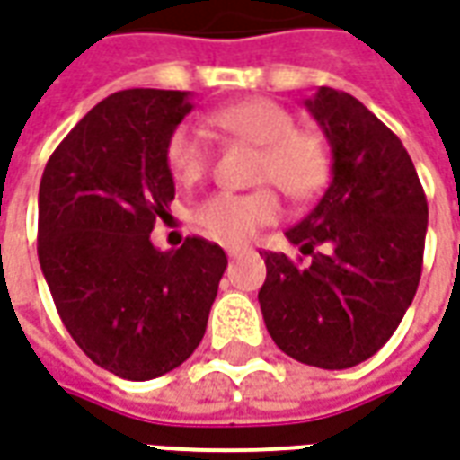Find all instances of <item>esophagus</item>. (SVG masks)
<instances>
[{"label": "esophagus", "instance_id": "34e87169", "mask_svg": "<svg viewBox=\"0 0 460 460\" xmlns=\"http://www.w3.org/2000/svg\"><path fill=\"white\" fill-rule=\"evenodd\" d=\"M226 253H229V259H236V256H241V253H246V249H243V246H229Z\"/></svg>", "mask_w": 460, "mask_h": 460}]
</instances>
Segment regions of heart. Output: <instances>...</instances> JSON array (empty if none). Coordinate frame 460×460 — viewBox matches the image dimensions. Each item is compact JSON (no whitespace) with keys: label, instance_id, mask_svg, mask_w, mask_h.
<instances>
[{"label":"heart","instance_id":"obj_1","mask_svg":"<svg viewBox=\"0 0 460 460\" xmlns=\"http://www.w3.org/2000/svg\"><path fill=\"white\" fill-rule=\"evenodd\" d=\"M211 121L259 149L253 184L276 186L284 197L306 201L329 181V141L316 129H301L294 114L271 99H246L217 109ZM164 162L176 184H194L207 174L208 144L194 124H179L164 146ZM281 217L279 197L269 186L249 194L217 191L194 208V226L208 239L241 246Z\"/></svg>","mask_w":460,"mask_h":460}]
</instances>
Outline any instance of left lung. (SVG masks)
<instances>
[{"label": "left lung", "mask_w": 460, "mask_h": 460, "mask_svg": "<svg viewBox=\"0 0 460 460\" xmlns=\"http://www.w3.org/2000/svg\"><path fill=\"white\" fill-rule=\"evenodd\" d=\"M306 109L331 144V184L286 231L308 261L263 252L259 304L281 351L333 371L398 329L420 281L429 204L401 139L356 96L321 86Z\"/></svg>", "instance_id": "1"}]
</instances>
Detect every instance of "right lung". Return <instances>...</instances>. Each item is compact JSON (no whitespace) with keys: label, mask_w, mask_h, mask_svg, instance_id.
<instances>
[{"label":"right lung","mask_w":460,"mask_h":460,"mask_svg":"<svg viewBox=\"0 0 460 460\" xmlns=\"http://www.w3.org/2000/svg\"><path fill=\"white\" fill-rule=\"evenodd\" d=\"M189 92L124 89L107 96L54 149L40 184L41 274L76 346L114 376L149 381L194 353L226 269L219 243L189 236L159 252L174 179L169 134Z\"/></svg>","instance_id":"right-lung-1"}]
</instances>
